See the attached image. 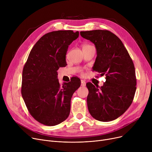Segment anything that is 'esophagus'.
Returning <instances> with one entry per match:
<instances>
[{
	"mask_svg": "<svg viewBox=\"0 0 152 152\" xmlns=\"http://www.w3.org/2000/svg\"><path fill=\"white\" fill-rule=\"evenodd\" d=\"M86 82H85V81H84V80H81V86H83V87H84V86H86Z\"/></svg>",
	"mask_w": 152,
	"mask_h": 152,
	"instance_id": "34e87169",
	"label": "esophagus"
}]
</instances>
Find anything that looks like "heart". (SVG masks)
I'll return each instance as SVG.
<instances>
[{
	"mask_svg": "<svg viewBox=\"0 0 152 152\" xmlns=\"http://www.w3.org/2000/svg\"><path fill=\"white\" fill-rule=\"evenodd\" d=\"M86 46H90V45H84L83 47H86ZM82 72V71H81Z\"/></svg>",
	"mask_w": 152,
	"mask_h": 152,
	"instance_id": "1",
	"label": "heart"
}]
</instances>
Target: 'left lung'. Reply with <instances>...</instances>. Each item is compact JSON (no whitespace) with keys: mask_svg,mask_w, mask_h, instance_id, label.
<instances>
[{"mask_svg":"<svg viewBox=\"0 0 152 152\" xmlns=\"http://www.w3.org/2000/svg\"><path fill=\"white\" fill-rule=\"evenodd\" d=\"M80 34L96 47L93 71L106 76V81L100 88L91 83L86 84L89 111L98 121H113L122 115L133 101L136 90L134 63L122 41L111 31L97 29L81 31Z\"/></svg>","mask_w":152,"mask_h":152,"instance_id":"8db88e82","label":"left lung"}]
</instances>
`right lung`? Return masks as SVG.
<instances>
[{
	"label": "right lung",
	"instance_id": "add662e5",
	"mask_svg": "<svg viewBox=\"0 0 152 152\" xmlns=\"http://www.w3.org/2000/svg\"><path fill=\"white\" fill-rule=\"evenodd\" d=\"M79 36L72 30L50 32L31 49L22 73L21 95L30 115L45 126L57 125L68 117L71 99L80 87L74 77L62 86L57 71L65 66L68 46Z\"/></svg>",
	"mask_w": 152,
	"mask_h": 152
}]
</instances>
